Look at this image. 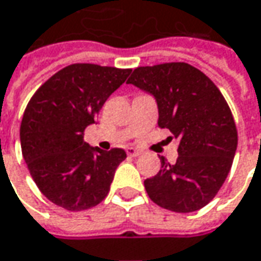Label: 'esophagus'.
Wrapping results in <instances>:
<instances>
[{
	"instance_id": "1",
	"label": "esophagus",
	"mask_w": 261,
	"mask_h": 261,
	"mask_svg": "<svg viewBox=\"0 0 261 261\" xmlns=\"http://www.w3.org/2000/svg\"><path fill=\"white\" fill-rule=\"evenodd\" d=\"M141 150H138V148H134V147H128L127 148V154L130 155V157H138V155H141Z\"/></svg>"
}]
</instances>
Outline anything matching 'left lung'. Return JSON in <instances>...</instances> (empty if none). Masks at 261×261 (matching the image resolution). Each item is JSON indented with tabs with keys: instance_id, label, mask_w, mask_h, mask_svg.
<instances>
[{
	"instance_id": "1",
	"label": "left lung",
	"mask_w": 261,
	"mask_h": 261,
	"mask_svg": "<svg viewBox=\"0 0 261 261\" xmlns=\"http://www.w3.org/2000/svg\"><path fill=\"white\" fill-rule=\"evenodd\" d=\"M151 94L159 108V127L178 138V157L147 178L144 187L155 204L191 213L208 204L227 178L237 150L231 111L219 88L186 63L138 67L127 81Z\"/></svg>"
}]
</instances>
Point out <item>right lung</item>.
<instances>
[{
    "mask_svg": "<svg viewBox=\"0 0 261 261\" xmlns=\"http://www.w3.org/2000/svg\"><path fill=\"white\" fill-rule=\"evenodd\" d=\"M130 72L72 64L45 81L28 102L19 128L22 157L35 184L54 204L81 212L107 197L127 154L121 148L91 147L83 133Z\"/></svg>",
    "mask_w": 261,
    "mask_h": 261,
    "instance_id": "1",
    "label": "right lung"
}]
</instances>
